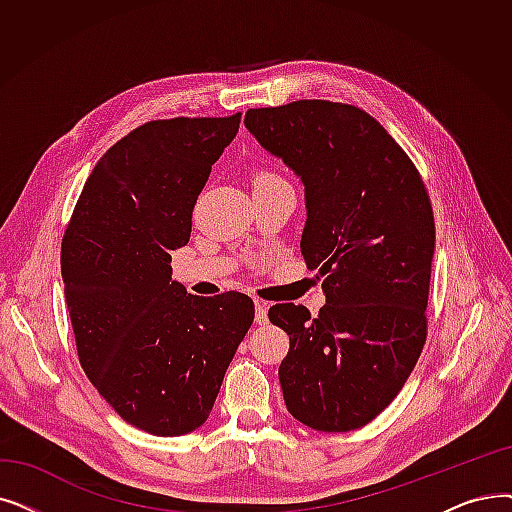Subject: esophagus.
Returning <instances> with one entry per match:
<instances>
[{"label":"esophagus","instance_id":"esophagus-1","mask_svg":"<svg viewBox=\"0 0 512 512\" xmlns=\"http://www.w3.org/2000/svg\"><path fill=\"white\" fill-rule=\"evenodd\" d=\"M255 322L268 324V303L265 301H255Z\"/></svg>","mask_w":512,"mask_h":512}]
</instances>
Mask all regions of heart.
<instances>
[{"label":"heart","mask_w":512,"mask_h":512,"mask_svg":"<svg viewBox=\"0 0 512 512\" xmlns=\"http://www.w3.org/2000/svg\"><path fill=\"white\" fill-rule=\"evenodd\" d=\"M255 182H280V177L274 175V173H270V171H261V173L255 177Z\"/></svg>","instance_id":"b5f03b06"}]
</instances>
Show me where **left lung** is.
<instances>
[{
	"mask_svg": "<svg viewBox=\"0 0 512 512\" xmlns=\"http://www.w3.org/2000/svg\"><path fill=\"white\" fill-rule=\"evenodd\" d=\"M244 127L301 180V255L324 278L316 318L295 303L268 311L291 339L278 368L286 410L316 431L360 429L393 402L425 345L429 194L387 129L355 106L251 108Z\"/></svg>",
	"mask_w": 512,
	"mask_h": 512,
	"instance_id": "obj_1",
	"label": "left lung"
}]
</instances>
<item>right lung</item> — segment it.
I'll list each match as a JSON object with an SVG mask.
<instances>
[{"mask_svg": "<svg viewBox=\"0 0 512 512\" xmlns=\"http://www.w3.org/2000/svg\"><path fill=\"white\" fill-rule=\"evenodd\" d=\"M238 125L240 113L133 129L87 177L62 238L64 297L87 379L125 422L157 437L209 418L255 318L247 295H190L169 265Z\"/></svg>", "mask_w": 512, "mask_h": 512, "instance_id": "obj_1", "label": "right lung"}]
</instances>
